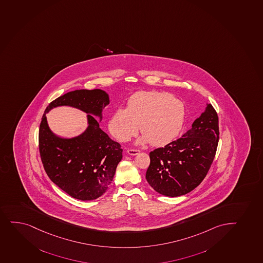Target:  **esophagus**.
I'll return each instance as SVG.
<instances>
[{"label":"esophagus","instance_id":"esophagus-1","mask_svg":"<svg viewBox=\"0 0 263 263\" xmlns=\"http://www.w3.org/2000/svg\"><path fill=\"white\" fill-rule=\"evenodd\" d=\"M140 153V151L138 149H132V148H130V149H127V154L130 155V156H136V155H138Z\"/></svg>","mask_w":263,"mask_h":263}]
</instances>
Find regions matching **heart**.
<instances>
[{
  "label": "heart",
  "mask_w": 263,
  "mask_h": 263,
  "mask_svg": "<svg viewBox=\"0 0 263 263\" xmlns=\"http://www.w3.org/2000/svg\"><path fill=\"white\" fill-rule=\"evenodd\" d=\"M185 108L179 100L167 91H138L128 99L127 108L112 114L108 127L120 142H127L141 130L139 144L151 142L157 147L173 142L180 134Z\"/></svg>",
  "instance_id": "b5f03b06"
}]
</instances>
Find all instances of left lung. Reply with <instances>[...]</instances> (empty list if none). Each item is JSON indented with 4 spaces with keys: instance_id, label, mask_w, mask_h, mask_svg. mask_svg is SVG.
Listing matches in <instances>:
<instances>
[{
    "instance_id": "1",
    "label": "left lung",
    "mask_w": 263,
    "mask_h": 263,
    "mask_svg": "<svg viewBox=\"0 0 263 263\" xmlns=\"http://www.w3.org/2000/svg\"><path fill=\"white\" fill-rule=\"evenodd\" d=\"M218 118L207 104L204 112L182 137L149 153L146 179L156 192L167 197L187 194L204 180L215 157Z\"/></svg>"
}]
</instances>
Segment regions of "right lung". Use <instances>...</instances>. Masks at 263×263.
Returning <instances> with one entry per match:
<instances>
[{
	"instance_id": "obj_1",
	"label": "right lung",
	"mask_w": 263,
	"mask_h": 263,
	"mask_svg": "<svg viewBox=\"0 0 263 263\" xmlns=\"http://www.w3.org/2000/svg\"><path fill=\"white\" fill-rule=\"evenodd\" d=\"M109 103V95L101 89L75 90L50 102L42 117L39 151L45 172L60 189L80 200H93L102 196L122 158L121 145L100 127L103 109ZM59 106L86 112L85 131L70 139L52 133L46 114Z\"/></svg>"
}]
</instances>
